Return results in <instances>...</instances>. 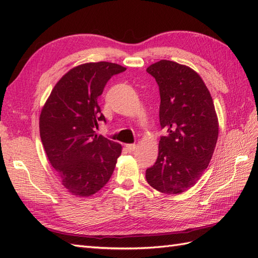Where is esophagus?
Returning a JSON list of instances; mask_svg holds the SVG:
<instances>
[{
	"label": "esophagus",
	"mask_w": 258,
	"mask_h": 258,
	"mask_svg": "<svg viewBox=\"0 0 258 258\" xmlns=\"http://www.w3.org/2000/svg\"><path fill=\"white\" fill-rule=\"evenodd\" d=\"M136 147H138V145L136 144H126V149H127V151L130 153H132L136 150Z\"/></svg>",
	"instance_id": "obj_1"
}]
</instances>
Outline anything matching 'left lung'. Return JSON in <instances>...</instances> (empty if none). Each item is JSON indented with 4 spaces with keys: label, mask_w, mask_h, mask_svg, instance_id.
<instances>
[{
    "label": "left lung",
    "mask_w": 258,
    "mask_h": 258,
    "mask_svg": "<svg viewBox=\"0 0 258 258\" xmlns=\"http://www.w3.org/2000/svg\"><path fill=\"white\" fill-rule=\"evenodd\" d=\"M160 87L161 127L146 180L164 194H180L197 183L210 164L218 138V118L211 93L193 69L167 59L146 69Z\"/></svg>",
    "instance_id": "1"
}]
</instances>
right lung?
<instances>
[{"label": "right lung", "mask_w": 258, "mask_h": 258, "mask_svg": "<svg viewBox=\"0 0 258 258\" xmlns=\"http://www.w3.org/2000/svg\"><path fill=\"white\" fill-rule=\"evenodd\" d=\"M125 70L109 62L75 67L55 84L42 108L40 135L46 156L75 196L87 197L103 188L122 153L120 144L95 130L105 122L98 96L107 81Z\"/></svg>", "instance_id": "right-lung-1"}]
</instances>
